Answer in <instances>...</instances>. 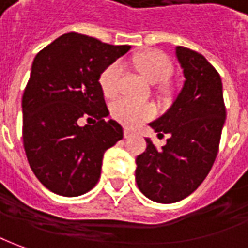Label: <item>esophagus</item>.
<instances>
[{"label":"esophagus","instance_id":"esophagus-1","mask_svg":"<svg viewBox=\"0 0 248 248\" xmlns=\"http://www.w3.org/2000/svg\"><path fill=\"white\" fill-rule=\"evenodd\" d=\"M124 138H129V137H131V136H133V131H131L130 129H124Z\"/></svg>","mask_w":248,"mask_h":248}]
</instances>
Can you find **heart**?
<instances>
[{
    "label": "heart",
    "mask_w": 248,
    "mask_h": 248,
    "mask_svg": "<svg viewBox=\"0 0 248 248\" xmlns=\"http://www.w3.org/2000/svg\"><path fill=\"white\" fill-rule=\"evenodd\" d=\"M133 63L146 81L151 84L164 81L172 72V63L166 54L161 51H144L134 55ZM122 75V65L119 62H112L106 67L99 77L100 87L104 95L114 96L119 88V80ZM111 112L121 124L134 127L137 124L148 121L155 115V108L149 103H138L127 97H119L111 104Z\"/></svg>",
    "instance_id": "1"
}]
</instances>
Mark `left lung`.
Segmentation results:
<instances>
[{
    "instance_id": "8db88e82",
    "label": "left lung",
    "mask_w": 248,
    "mask_h": 248,
    "mask_svg": "<svg viewBox=\"0 0 248 248\" xmlns=\"http://www.w3.org/2000/svg\"><path fill=\"white\" fill-rule=\"evenodd\" d=\"M176 57L183 69V88L170 110L149 124L170 138L161 149L145 138V152L136 159L140 191L160 203L181 201L198 188L216 160L225 122L218 72L194 50L178 46Z\"/></svg>"
}]
</instances>
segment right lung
Here are the masks:
<instances>
[{
  "label": "right lung",
  "mask_w": 248,
  "mask_h": 248,
  "mask_svg": "<svg viewBox=\"0 0 248 248\" xmlns=\"http://www.w3.org/2000/svg\"><path fill=\"white\" fill-rule=\"evenodd\" d=\"M77 32L63 33L36 54L23 95V144L31 170L55 194H85L100 178L104 152L124 137L99 77L129 51ZM81 117L93 125L79 126Z\"/></svg>",
  "instance_id": "add662e5"
}]
</instances>
